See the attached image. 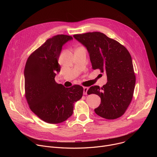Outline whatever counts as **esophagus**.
I'll use <instances>...</instances> for the list:
<instances>
[{"mask_svg": "<svg viewBox=\"0 0 157 157\" xmlns=\"http://www.w3.org/2000/svg\"><path fill=\"white\" fill-rule=\"evenodd\" d=\"M88 89H89V87H84L83 88V94H84V95H86V94H87Z\"/></svg>", "mask_w": 157, "mask_h": 157, "instance_id": "obj_1", "label": "esophagus"}]
</instances>
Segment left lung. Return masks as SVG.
<instances>
[{
	"label": "left lung",
	"instance_id": "1",
	"mask_svg": "<svg viewBox=\"0 0 157 157\" xmlns=\"http://www.w3.org/2000/svg\"><path fill=\"white\" fill-rule=\"evenodd\" d=\"M73 37L84 45L89 55L93 70L105 72L107 83L102 87L91 86L87 94H96L101 104L94 109L97 115L106 119L122 116L128 107L133 94L136 76L131 56L118 41L95 32L77 34Z\"/></svg>",
	"mask_w": 157,
	"mask_h": 157
}]
</instances>
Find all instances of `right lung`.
<instances>
[{
    "label": "right lung",
    "instance_id": "add662e5",
    "mask_svg": "<svg viewBox=\"0 0 157 157\" xmlns=\"http://www.w3.org/2000/svg\"><path fill=\"white\" fill-rule=\"evenodd\" d=\"M73 37L58 35L48 39L29 57L24 70L25 97L31 110L49 124L65 121L73 113L74 103L82 96L83 87H65L55 82L60 71L58 59L64 44Z\"/></svg>",
    "mask_w": 157,
    "mask_h": 157
}]
</instances>
